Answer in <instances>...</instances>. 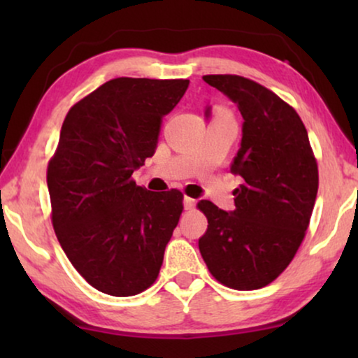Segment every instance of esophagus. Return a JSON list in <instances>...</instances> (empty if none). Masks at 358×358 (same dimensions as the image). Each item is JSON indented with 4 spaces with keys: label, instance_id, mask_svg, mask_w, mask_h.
<instances>
[{
    "label": "esophagus",
    "instance_id": "34e87169",
    "mask_svg": "<svg viewBox=\"0 0 358 358\" xmlns=\"http://www.w3.org/2000/svg\"><path fill=\"white\" fill-rule=\"evenodd\" d=\"M195 207V200L190 197H184V208L185 210H192Z\"/></svg>",
    "mask_w": 358,
    "mask_h": 358
}]
</instances>
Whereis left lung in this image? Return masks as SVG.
Listing matches in <instances>:
<instances>
[{
	"label": "left lung",
	"instance_id": "obj_1",
	"mask_svg": "<svg viewBox=\"0 0 358 358\" xmlns=\"http://www.w3.org/2000/svg\"><path fill=\"white\" fill-rule=\"evenodd\" d=\"M203 81L227 94L244 119L231 164L243 184L233 192V212L210 200L197 203L208 220L199 249L224 287L257 290L285 271L305 239L317 163L300 115L275 92L238 75H205Z\"/></svg>",
	"mask_w": 358,
	"mask_h": 358
}]
</instances>
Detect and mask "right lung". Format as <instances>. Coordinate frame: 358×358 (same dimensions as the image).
I'll use <instances>...</instances> for the list:
<instances>
[{"instance_id": "1", "label": "right lung", "mask_w": 358, "mask_h": 358, "mask_svg": "<svg viewBox=\"0 0 358 358\" xmlns=\"http://www.w3.org/2000/svg\"><path fill=\"white\" fill-rule=\"evenodd\" d=\"M189 80L115 78L68 110L48 161L52 224L73 267L112 296L145 292L182 213L178 189L150 192L131 178L155 155L161 120Z\"/></svg>"}]
</instances>
